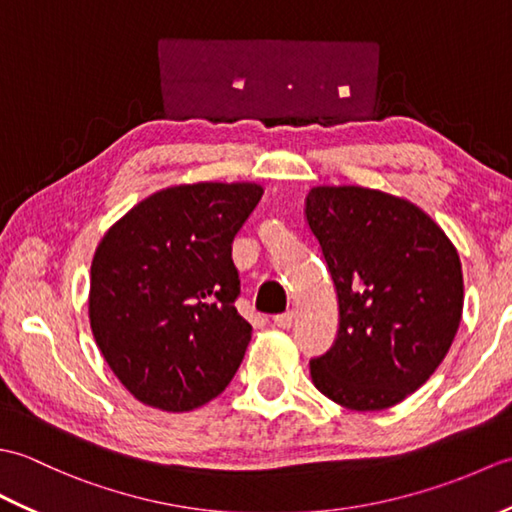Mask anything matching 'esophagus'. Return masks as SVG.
Masks as SVG:
<instances>
[{
  "mask_svg": "<svg viewBox=\"0 0 512 512\" xmlns=\"http://www.w3.org/2000/svg\"><path fill=\"white\" fill-rule=\"evenodd\" d=\"M292 323H295V312H292V310H288L284 314H277V317H275V325L281 330H288Z\"/></svg>",
  "mask_w": 512,
  "mask_h": 512,
  "instance_id": "obj_1",
  "label": "esophagus"
}]
</instances>
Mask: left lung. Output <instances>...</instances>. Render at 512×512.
<instances>
[{
    "instance_id": "8db88e82",
    "label": "left lung",
    "mask_w": 512,
    "mask_h": 512,
    "mask_svg": "<svg viewBox=\"0 0 512 512\" xmlns=\"http://www.w3.org/2000/svg\"><path fill=\"white\" fill-rule=\"evenodd\" d=\"M308 226L339 297V334L312 383L352 411L398 405L427 383L458 334V248L420 206L378 189L314 187Z\"/></svg>"
}]
</instances>
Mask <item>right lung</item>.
<instances>
[{
  "mask_svg": "<svg viewBox=\"0 0 512 512\" xmlns=\"http://www.w3.org/2000/svg\"><path fill=\"white\" fill-rule=\"evenodd\" d=\"M257 182L160 189L114 222L90 270V325L136 400L191 411L231 383L253 328L239 317L233 239L262 200Z\"/></svg>",
  "mask_w": 512,
  "mask_h": 512,
  "instance_id": "right-lung-1",
  "label": "right lung"
}]
</instances>
